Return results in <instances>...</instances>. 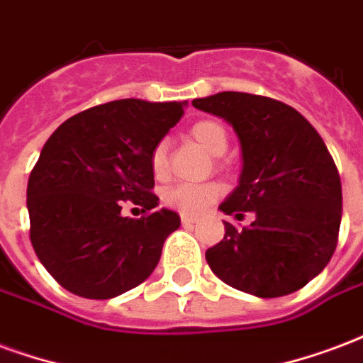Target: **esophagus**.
<instances>
[{
  "label": "esophagus",
  "mask_w": 363,
  "mask_h": 363,
  "mask_svg": "<svg viewBox=\"0 0 363 363\" xmlns=\"http://www.w3.org/2000/svg\"><path fill=\"white\" fill-rule=\"evenodd\" d=\"M181 221H182V225H194L196 217H192V216H181Z\"/></svg>",
  "instance_id": "34e87169"
}]
</instances>
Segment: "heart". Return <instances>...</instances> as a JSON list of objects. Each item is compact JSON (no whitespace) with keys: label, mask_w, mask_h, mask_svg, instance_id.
<instances>
[{"label":"heart","mask_w":363,"mask_h":363,"mask_svg":"<svg viewBox=\"0 0 363 363\" xmlns=\"http://www.w3.org/2000/svg\"><path fill=\"white\" fill-rule=\"evenodd\" d=\"M190 136L194 138L208 154L223 155L229 147V134L219 121L203 119L198 121L190 128ZM150 167L157 179H163L169 171V140H160L150 154ZM223 189L217 182H203V184H177L163 194L165 206L182 216H198L209 203L216 202L221 196Z\"/></svg>","instance_id":"obj_1"}]
</instances>
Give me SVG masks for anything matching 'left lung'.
<instances>
[{
	"label": "left lung",
	"instance_id": "1",
	"mask_svg": "<svg viewBox=\"0 0 363 363\" xmlns=\"http://www.w3.org/2000/svg\"><path fill=\"white\" fill-rule=\"evenodd\" d=\"M192 106L227 121L240 142L238 186L219 209L256 216L244 229L225 223L208 265L257 298L296 292L325 269L339 238L342 189L325 142L294 107L265 96L219 92Z\"/></svg>",
	"mask_w": 363,
	"mask_h": 363
}]
</instances>
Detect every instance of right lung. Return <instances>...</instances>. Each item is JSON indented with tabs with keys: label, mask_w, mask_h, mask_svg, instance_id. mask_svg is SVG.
<instances>
[{
	"label": "right lung",
	"mask_w": 363,
	"mask_h": 363,
	"mask_svg": "<svg viewBox=\"0 0 363 363\" xmlns=\"http://www.w3.org/2000/svg\"><path fill=\"white\" fill-rule=\"evenodd\" d=\"M186 101L117 99L67 119L40 152L26 189L30 240L48 273L72 294L107 300L144 283L181 227L167 208L133 219L123 202L154 209L150 154Z\"/></svg>",
	"instance_id": "obj_1"
}]
</instances>
